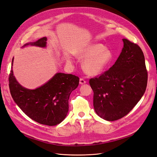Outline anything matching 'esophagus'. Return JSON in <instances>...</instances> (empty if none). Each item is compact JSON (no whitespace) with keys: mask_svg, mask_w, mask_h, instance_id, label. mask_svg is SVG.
<instances>
[{"mask_svg":"<svg viewBox=\"0 0 157 157\" xmlns=\"http://www.w3.org/2000/svg\"><path fill=\"white\" fill-rule=\"evenodd\" d=\"M86 82L85 80H84L83 78H80V81H79L80 84H85Z\"/></svg>","mask_w":157,"mask_h":157,"instance_id":"1","label":"esophagus"}]
</instances>
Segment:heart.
I'll use <instances>...</instances> for the list:
<instances>
[{
	"mask_svg": "<svg viewBox=\"0 0 157 157\" xmlns=\"http://www.w3.org/2000/svg\"><path fill=\"white\" fill-rule=\"evenodd\" d=\"M86 58L83 63L84 71L90 75H97L103 71L112 59V53L99 44L90 45L85 48L80 55Z\"/></svg>",
	"mask_w": 157,
	"mask_h": 157,
	"instance_id": "1",
	"label": "heart"
}]
</instances>
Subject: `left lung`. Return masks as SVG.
<instances>
[{"label":"left lung","instance_id":"left-lung-1","mask_svg":"<svg viewBox=\"0 0 157 157\" xmlns=\"http://www.w3.org/2000/svg\"><path fill=\"white\" fill-rule=\"evenodd\" d=\"M123 47L113 66L90 80L97 114L106 121L122 118L136 106L147 87L144 53L137 44L123 39Z\"/></svg>","mask_w":157,"mask_h":157}]
</instances>
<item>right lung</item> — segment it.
<instances>
[{
    "instance_id": "right-lung-1",
    "label": "right lung",
    "mask_w": 157,
    "mask_h": 157,
    "mask_svg": "<svg viewBox=\"0 0 157 157\" xmlns=\"http://www.w3.org/2000/svg\"><path fill=\"white\" fill-rule=\"evenodd\" d=\"M46 37L27 45L45 47ZM13 58L9 75L10 94L15 103L32 120L43 125L54 126L66 118L69 110V98L79 84V78L74 75L57 73L44 85L34 90L24 88L15 78Z\"/></svg>"
}]
</instances>
